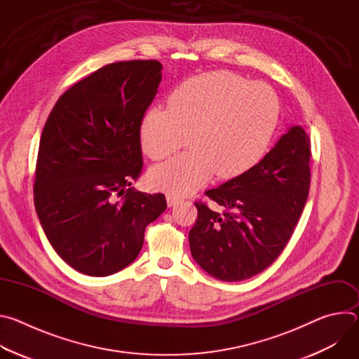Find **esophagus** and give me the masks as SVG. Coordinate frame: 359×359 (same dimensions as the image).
Wrapping results in <instances>:
<instances>
[{
	"mask_svg": "<svg viewBox=\"0 0 359 359\" xmlns=\"http://www.w3.org/2000/svg\"><path fill=\"white\" fill-rule=\"evenodd\" d=\"M166 200H168V206H169V208L176 206V204L180 201V198H179V197L172 196V194H168V196H166Z\"/></svg>",
	"mask_w": 359,
	"mask_h": 359,
	"instance_id": "1",
	"label": "esophagus"
}]
</instances>
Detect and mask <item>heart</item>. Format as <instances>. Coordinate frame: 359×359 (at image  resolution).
<instances>
[{"instance_id": "obj_1", "label": "heart", "mask_w": 359, "mask_h": 359, "mask_svg": "<svg viewBox=\"0 0 359 359\" xmlns=\"http://www.w3.org/2000/svg\"><path fill=\"white\" fill-rule=\"evenodd\" d=\"M278 118V99L263 82L227 71L183 81L168 97V108L149 109L140 123L142 149L163 161L189 142L177 158L151 169V186L183 196L215 173L233 179L257 163L267 150Z\"/></svg>"}]
</instances>
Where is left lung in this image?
Here are the masks:
<instances>
[{
  "instance_id": "obj_1",
  "label": "left lung",
  "mask_w": 359,
  "mask_h": 359,
  "mask_svg": "<svg viewBox=\"0 0 359 359\" xmlns=\"http://www.w3.org/2000/svg\"><path fill=\"white\" fill-rule=\"evenodd\" d=\"M310 156L309 135L292 126L257 165L206 191L222 212L194 203L197 220L189 243L204 271L223 281H241L278 257L309 197Z\"/></svg>"
}]
</instances>
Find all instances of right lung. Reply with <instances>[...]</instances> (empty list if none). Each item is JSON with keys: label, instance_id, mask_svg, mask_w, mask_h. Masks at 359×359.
<instances>
[{"label": "right lung", "instance_id": "obj_1", "mask_svg": "<svg viewBox=\"0 0 359 359\" xmlns=\"http://www.w3.org/2000/svg\"><path fill=\"white\" fill-rule=\"evenodd\" d=\"M161 81L156 60L105 65L64 92L46 119L35 210L50 245L82 274L128 267L146 226L166 210L165 194L130 187L143 168L140 123Z\"/></svg>", "mask_w": 359, "mask_h": 359}]
</instances>
